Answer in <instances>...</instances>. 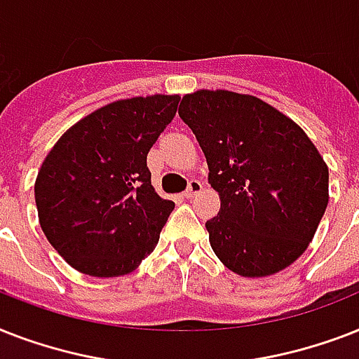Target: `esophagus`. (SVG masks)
<instances>
[{
	"label": "esophagus",
	"mask_w": 359,
	"mask_h": 359,
	"mask_svg": "<svg viewBox=\"0 0 359 359\" xmlns=\"http://www.w3.org/2000/svg\"><path fill=\"white\" fill-rule=\"evenodd\" d=\"M201 190H203L201 182L196 179H191L190 182H188V188H186V191H184V197L186 199H191V197L197 196V194H199Z\"/></svg>",
	"instance_id": "34e87169"
}]
</instances>
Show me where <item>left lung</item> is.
I'll list each match as a JSON object with an SVG mask.
<instances>
[{
    "label": "left lung",
    "mask_w": 359,
    "mask_h": 359,
    "mask_svg": "<svg viewBox=\"0 0 359 359\" xmlns=\"http://www.w3.org/2000/svg\"><path fill=\"white\" fill-rule=\"evenodd\" d=\"M180 119L196 134L219 194L208 240L225 266L264 278L307 250L328 207V165L287 115L251 95L182 97Z\"/></svg>",
    "instance_id": "left-lung-1"
}]
</instances>
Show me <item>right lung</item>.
<instances>
[{
    "label": "right lung",
    "mask_w": 359,
    "mask_h": 359,
    "mask_svg": "<svg viewBox=\"0 0 359 359\" xmlns=\"http://www.w3.org/2000/svg\"><path fill=\"white\" fill-rule=\"evenodd\" d=\"M179 95L117 100L70 126L35 180L39 222L70 266L130 273L156 248L175 208L151 184L147 154L173 121Z\"/></svg>",
    "instance_id": "right-lung-1"
}]
</instances>
